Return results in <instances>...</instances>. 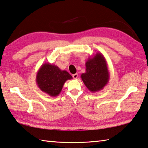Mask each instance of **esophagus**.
Listing matches in <instances>:
<instances>
[{
    "mask_svg": "<svg viewBox=\"0 0 148 148\" xmlns=\"http://www.w3.org/2000/svg\"><path fill=\"white\" fill-rule=\"evenodd\" d=\"M72 77H73L74 79H77V77H78V75H77V74H74L72 75Z\"/></svg>",
    "mask_w": 148,
    "mask_h": 148,
    "instance_id": "obj_1",
    "label": "esophagus"
}]
</instances>
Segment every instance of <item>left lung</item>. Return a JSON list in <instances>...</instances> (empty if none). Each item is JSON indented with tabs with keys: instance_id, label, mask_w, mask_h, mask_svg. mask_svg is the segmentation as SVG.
<instances>
[{
	"instance_id": "1",
	"label": "left lung",
	"mask_w": 148,
	"mask_h": 148,
	"mask_svg": "<svg viewBox=\"0 0 148 148\" xmlns=\"http://www.w3.org/2000/svg\"><path fill=\"white\" fill-rule=\"evenodd\" d=\"M86 66V72L81 75L85 86L91 92L101 91L110 79L109 70L104 56L97 52L87 60Z\"/></svg>"
}]
</instances>
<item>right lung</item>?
Here are the masks:
<instances>
[{
	"label": "right lung",
	"mask_w": 148,
	"mask_h": 148,
	"mask_svg": "<svg viewBox=\"0 0 148 148\" xmlns=\"http://www.w3.org/2000/svg\"><path fill=\"white\" fill-rule=\"evenodd\" d=\"M72 77L68 72L62 71L55 64L49 62L42 64L37 72V86L50 97H57L61 92L64 84Z\"/></svg>",
	"instance_id": "1"
}]
</instances>
